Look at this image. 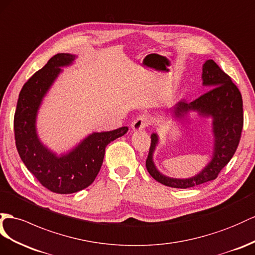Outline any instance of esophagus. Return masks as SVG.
<instances>
[{"label": "esophagus", "instance_id": "esophagus-1", "mask_svg": "<svg viewBox=\"0 0 255 255\" xmlns=\"http://www.w3.org/2000/svg\"><path fill=\"white\" fill-rule=\"evenodd\" d=\"M149 124H151V119H149V116L146 114H141L135 117V120L131 124V127L134 131H136V130H142L146 128Z\"/></svg>", "mask_w": 255, "mask_h": 255}]
</instances>
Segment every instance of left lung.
Wrapping results in <instances>:
<instances>
[{"label": "left lung", "mask_w": 255, "mask_h": 255, "mask_svg": "<svg viewBox=\"0 0 255 255\" xmlns=\"http://www.w3.org/2000/svg\"><path fill=\"white\" fill-rule=\"evenodd\" d=\"M202 85L209 86L206 94L187 103L179 101L173 108V117L181 120L190 112L196 111L201 116L212 117L214 146L212 159L202 170L190 179H173L161 174L153 161V153L158 142V135H151V146L145 166L152 177L166 186L187 188L199 185L218 178L238 147L244 127L243 97L232 78L213 60H207L202 67Z\"/></svg>", "instance_id": "8db88e82"}]
</instances>
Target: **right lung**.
<instances>
[{
	"label": "right lung",
	"mask_w": 255,
	"mask_h": 255,
	"mask_svg": "<svg viewBox=\"0 0 255 255\" xmlns=\"http://www.w3.org/2000/svg\"><path fill=\"white\" fill-rule=\"evenodd\" d=\"M74 55L57 54L32 75L19 94L14 116L16 147L28 170L50 192L72 194L89 186L102 166L106 147L128 131L121 127L112 131L94 132L75 148L60 157L42 144L36 133V115L43 98L61 67L69 65Z\"/></svg>",
	"instance_id": "add662e5"
}]
</instances>
